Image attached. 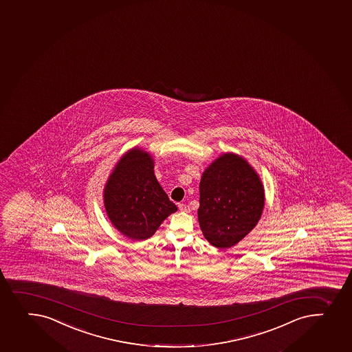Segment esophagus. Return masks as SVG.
<instances>
[{
    "mask_svg": "<svg viewBox=\"0 0 352 352\" xmlns=\"http://www.w3.org/2000/svg\"><path fill=\"white\" fill-rule=\"evenodd\" d=\"M178 208L179 210L182 211V212H189L190 211L187 204H179Z\"/></svg>",
    "mask_w": 352,
    "mask_h": 352,
    "instance_id": "1",
    "label": "esophagus"
}]
</instances>
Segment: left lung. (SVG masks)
<instances>
[{"instance_id":"1","label":"left lung","mask_w":352,"mask_h":352,"mask_svg":"<svg viewBox=\"0 0 352 352\" xmlns=\"http://www.w3.org/2000/svg\"><path fill=\"white\" fill-rule=\"evenodd\" d=\"M265 187L243 156L224 153L204 170L199 182V228L219 250L236 246L258 225Z\"/></svg>"}]
</instances>
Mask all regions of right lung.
Returning a JSON list of instances; mask_svg holds the SVG:
<instances>
[{
  "label": "right lung",
  "mask_w": 352,
  "mask_h": 352,
  "mask_svg": "<svg viewBox=\"0 0 352 352\" xmlns=\"http://www.w3.org/2000/svg\"><path fill=\"white\" fill-rule=\"evenodd\" d=\"M155 160L144 148L121 156L104 187V207L113 226L131 240H146L178 210L155 175Z\"/></svg>",
  "instance_id": "obj_1"
}]
</instances>
